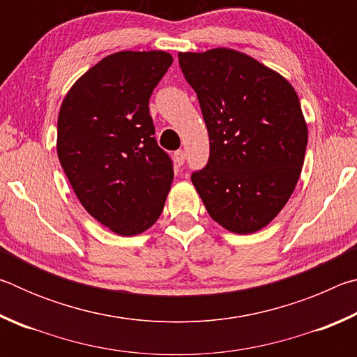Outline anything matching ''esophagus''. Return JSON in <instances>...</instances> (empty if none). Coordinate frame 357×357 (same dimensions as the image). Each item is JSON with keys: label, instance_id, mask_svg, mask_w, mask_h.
I'll list each match as a JSON object with an SVG mask.
<instances>
[{"label": "esophagus", "instance_id": "1", "mask_svg": "<svg viewBox=\"0 0 357 357\" xmlns=\"http://www.w3.org/2000/svg\"><path fill=\"white\" fill-rule=\"evenodd\" d=\"M174 162H176V165H183L184 162H185V153L183 149H179V151H176V153H174Z\"/></svg>", "mask_w": 357, "mask_h": 357}]
</instances>
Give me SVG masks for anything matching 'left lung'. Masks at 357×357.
Masks as SVG:
<instances>
[{
	"instance_id": "8db88e82",
	"label": "left lung",
	"mask_w": 357,
	"mask_h": 357,
	"mask_svg": "<svg viewBox=\"0 0 357 357\" xmlns=\"http://www.w3.org/2000/svg\"><path fill=\"white\" fill-rule=\"evenodd\" d=\"M209 134L192 183L209 215L233 233L268 225L298 184L307 148L299 98L285 78L229 48L179 53Z\"/></svg>"
}]
</instances>
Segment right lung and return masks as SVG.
I'll return each mask as SVG.
<instances>
[{
  "label": "right lung",
  "instance_id": "right-lung-1",
  "mask_svg": "<svg viewBox=\"0 0 357 357\" xmlns=\"http://www.w3.org/2000/svg\"><path fill=\"white\" fill-rule=\"evenodd\" d=\"M173 63L165 52H118L77 80L58 116V157L83 208L121 236L164 209L173 162L155 142L149 98Z\"/></svg>",
  "mask_w": 357,
  "mask_h": 357
}]
</instances>
